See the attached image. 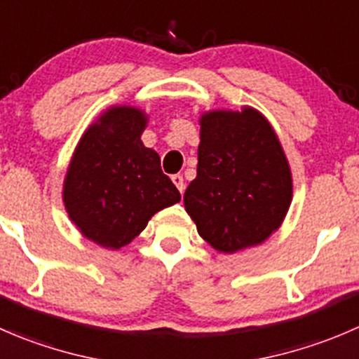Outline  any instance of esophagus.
Masks as SVG:
<instances>
[{"mask_svg": "<svg viewBox=\"0 0 359 359\" xmlns=\"http://www.w3.org/2000/svg\"><path fill=\"white\" fill-rule=\"evenodd\" d=\"M172 180H173V184L177 186V189L180 191V194H182L184 189H186V184H184V177L177 173V175H172Z\"/></svg>", "mask_w": 359, "mask_h": 359, "instance_id": "1", "label": "esophagus"}]
</instances>
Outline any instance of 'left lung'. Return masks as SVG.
Masks as SVG:
<instances>
[{
  "label": "left lung",
  "instance_id": "1",
  "mask_svg": "<svg viewBox=\"0 0 359 359\" xmlns=\"http://www.w3.org/2000/svg\"><path fill=\"white\" fill-rule=\"evenodd\" d=\"M291 200L290 161L259 110L201 114L196 179L184 207L208 245L222 254L259 245L280 228Z\"/></svg>",
  "mask_w": 359,
  "mask_h": 359
}]
</instances>
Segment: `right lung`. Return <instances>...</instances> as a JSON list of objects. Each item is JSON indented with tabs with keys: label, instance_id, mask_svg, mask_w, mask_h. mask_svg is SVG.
Wrapping results in <instances>:
<instances>
[{
	"label": "right lung",
	"instance_id": "obj_1",
	"mask_svg": "<svg viewBox=\"0 0 359 359\" xmlns=\"http://www.w3.org/2000/svg\"><path fill=\"white\" fill-rule=\"evenodd\" d=\"M149 116L138 107L112 105L87 126L62 182V203L83 238L117 250L145 229L159 210L179 203L142 133Z\"/></svg>",
	"mask_w": 359,
	"mask_h": 359
}]
</instances>
